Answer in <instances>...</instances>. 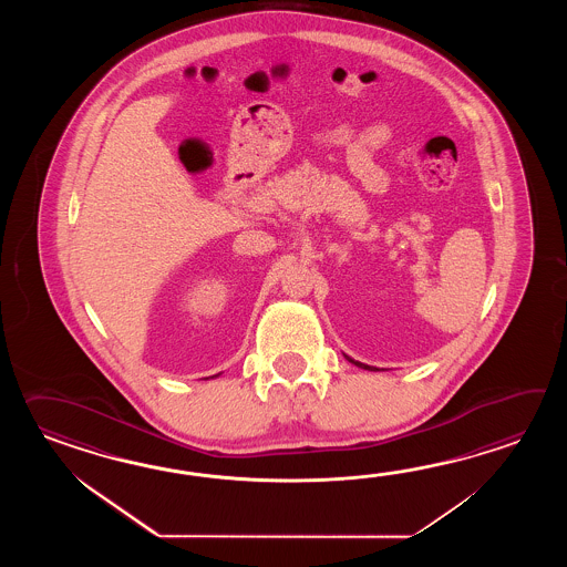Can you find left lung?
<instances>
[{
    "instance_id": "obj_1",
    "label": "left lung",
    "mask_w": 567,
    "mask_h": 567,
    "mask_svg": "<svg viewBox=\"0 0 567 567\" xmlns=\"http://www.w3.org/2000/svg\"><path fill=\"white\" fill-rule=\"evenodd\" d=\"M344 359H347L349 362H352V364H357V367H361V369H364V371H379V369H374V367H371V364H364V362L350 359V357H347V354H344Z\"/></svg>"
}]
</instances>
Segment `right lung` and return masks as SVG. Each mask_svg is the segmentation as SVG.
Instances as JSON below:
<instances>
[{
	"label": "right lung",
	"instance_id": "obj_1",
	"mask_svg": "<svg viewBox=\"0 0 567 567\" xmlns=\"http://www.w3.org/2000/svg\"><path fill=\"white\" fill-rule=\"evenodd\" d=\"M215 377H217V374H215Z\"/></svg>",
	"mask_w": 567,
	"mask_h": 567
}]
</instances>
